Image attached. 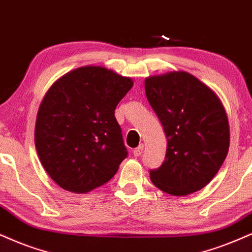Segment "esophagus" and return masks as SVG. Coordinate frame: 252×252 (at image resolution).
<instances>
[{
  "instance_id": "obj_1",
  "label": "esophagus",
  "mask_w": 252,
  "mask_h": 252,
  "mask_svg": "<svg viewBox=\"0 0 252 252\" xmlns=\"http://www.w3.org/2000/svg\"><path fill=\"white\" fill-rule=\"evenodd\" d=\"M142 151H144V145H139L138 147L133 150V154H134V157H140L142 154Z\"/></svg>"
}]
</instances>
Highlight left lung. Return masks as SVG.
<instances>
[{"label":"left lung","instance_id":"1","mask_svg":"<svg viewBox=\"0 0 252 252\" xmlns=\"http://www.w3.org/2000/svg\"><path fill=\"white\" fill-rule=\"evenodd\" d=\"M145 91L167 138L166 158L151 170V181L174 196L204 188L221 168L230 145L221 99L186 71L147 77Z\"/></svg>","mask_w":252,"mask_h":252}]
</instances>
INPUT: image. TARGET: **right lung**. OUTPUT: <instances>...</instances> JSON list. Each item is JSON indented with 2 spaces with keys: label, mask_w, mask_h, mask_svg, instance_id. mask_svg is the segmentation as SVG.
<instances>
[{
  "label": "right lung",
  "mask_w": 252,
  "mask_h": 252,
  "mask_svg": "<svg viewBox=\"0 0 252 252\" xmlns=\"http://www.w3.org/2000/svg\"><path fill=\"white\" fill-rule=\"evenodd\" d=\"M133 79L88 65L65 73L40 102L35 146L61 188L85 194L110 181L127 157L114 110Z\"/></svg>",
  "instance_id": "add662e5"
}]
</instances>
